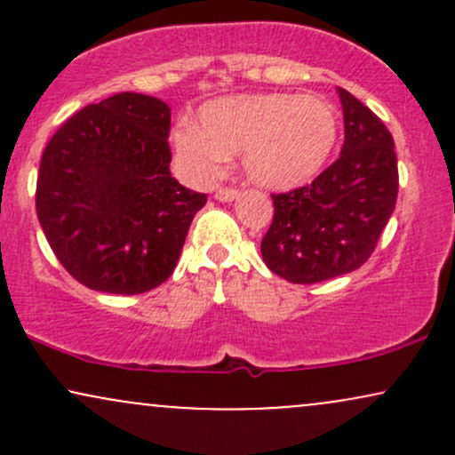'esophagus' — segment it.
I'll list each match as a JSON object with an SVG mask.
<instances>
[{"label":"esophagus","instance_id":"1","mask_svg":"<svg viewBox=\"0 0 455 455\" xmlns=\"http://www.w3.org/2000/svg\"><path fill=\"white\" fill-rule=\"evenodd\" d=\"M237 195H239L237 188H218L216 190V198L222 203L233 201V198H237Z\"/></svg>","mask_w":455,"mask_h":455}]
</instances>
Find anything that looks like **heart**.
Instances as JSON below:
<instances>
[{"instance_id":"obj_1","label":"heart","mask_w":455,"mask_h":455,"mask_svg":"<svg viewBox=\"0 0 455 455\" xmlns=\"http://www.w3.org/2000/svg\"><path fill=\"white\" fill-rule=\"evenodd\" d=\"M338 140V115L325 98L252 93L213 100L198 113V126L173 130L180 164L195 180L220 175L228 154H242L254 184L289 190L323 169Z\"/></svg>"}]
</instances>
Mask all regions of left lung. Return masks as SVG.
Masks as SVG:
<instances>
[{"mask_svg": "<svg viewBox=\"0 0 455 455\" xmlns=\"http://www.w3.org/2000/svg\"><path fill=\"white\" fill-rule=\"evenodd\" d=\"M340 158L312 184L271 195L274 220L260 242L265 265L293 284L351 274L372 257L398 198V158L385 124L353 93Z\"/></svg>", "mask_w": 455, "mask_h": 455, "instance_id": "8db88e82", "label": "left lung"}]
</instances>
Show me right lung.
I'll list each match as a JSON object with an SVG mask.
<instances>
[{
  "mask_svg": "<svg viewBox=\"0 0 455 455\" xmlns=\"http://www.w3.org/2000/svg\"><path fill=\"white\" fill-rule=\"evenodd\" d=\"M171 108L115 93L61 124L46 143L36 212L51 250L92 291L139 295L173 274L207 195L171 175Z\"/></svg>",
  "mask_w": 455,
  "mask_h": 455,
  "instance_id": "1",
  "label": "right lung"
}]
</instances>
